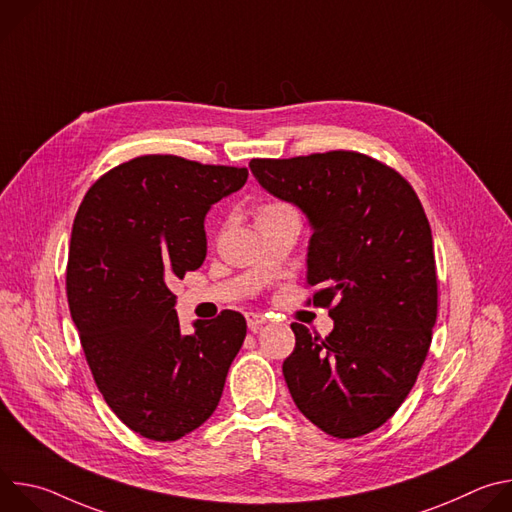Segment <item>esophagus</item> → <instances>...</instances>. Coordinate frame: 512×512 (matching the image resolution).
<instances>
[{
    "label": "esophagus",
    "instance_id": "1",
    "mask_svg": "<svg viewBox=\"0 0 512 512\" xmlns=\"http://www.w3.org/2000/svg\"><path fill=\"white\" fill-rule=\"evenodd\" d=\"M245 318H247V326H249L251 330H257L259 326H263V324L267 322V316H263V314H259V312H247Z\"/></svg>",
    "mask_w": 512,
    "mask_h": 512
}]
</instances>
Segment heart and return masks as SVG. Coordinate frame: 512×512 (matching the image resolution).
Listing matches in <instances>:
<instances>
[{
    "label": "heart",
    "mask_w": 512,
    "mask_h": 512,
    "mask_svg": "<svg viewBox=\"0 0 512 512\" xmlns=\"http://www.w3.org/2000/svg\"><path fill=\"white\" fill-rule=\"evenodd\" d=\"M281 210H287V206L283 204H265L259 212V216H265V214H273V212H281Z\"/></svg>",
    "instance_id": "b5f03b06"
}]
</instances>
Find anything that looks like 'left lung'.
Returning <instances> with one entry per match:
<instances>
[{"instance_id":"left-lung-1","label":"left lung","mask_w":512,"mask_h":512,"mask_svg":"<svg viewBox=\"0 0 512 512\" xmlns=\"http://www.w3.org/2000/svg\"><path fill=\"white\" fill-rule=\"evenodd\" d=\"M255 180L308 218V285L334 330L291 324L283 377L298 409L348 440L381 427L405 401L437 316L433 239L423 206L389 166L356 152L251 160Z\"/></svg>"}]
</instances>
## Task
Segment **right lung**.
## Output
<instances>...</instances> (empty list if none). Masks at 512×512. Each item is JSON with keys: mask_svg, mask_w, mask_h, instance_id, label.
I'll return each mask as SVG.
<instances>
[{"mask_svg": "<svg viewBox=\"0 0 512 512\" xmlns=\"http://www.w3.org/2000/svg\"><path fill=\"white\" fill-rule=\"evenodd\" d=\"M247 168L141 156L99 178L72 225L66 296L93 379L113 413L154 442H176L221 401L247 322L225 310L180 330L168 283L206 257L210 206Z\"/></svg>", "mask_w": 512, "mask_h": 512, "instance_id": "1", "label": "right lung"}]
</instances>
